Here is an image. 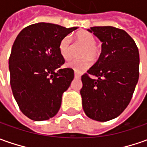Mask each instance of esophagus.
Wrapping results in <instances>:
<instances>
[{"label":"esophagus","mask_w":147,"mask_h":147,"mask_svg":"<svg viewBox=\"0 0 147 147\" xmlns=\"http://www.w3.org/2000/svg\"><path fill=\"white\" fill-rule=\"evenodd\" d=\"M75 78H77V79H80V75L76 72V71H75Z\"/></svg>","instance_id":"esophagus-1"}]
</instances>
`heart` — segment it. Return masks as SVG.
Segmentation results:
<instances>
[{"mask_svg":"<svg viewBox=\"0 0 147 147\" xmlns=\"http://www.w3.org/2000/svg\"><path fill=\"white\" fill-rule=\"evenodd\" d=\"M75 40L79 44L83 46L80 55L83 57L80 59H74L67 63V67L76 71L81 72L86 70L91 65V60H96L100 54V48L95 43V36L91 32L80 30L75 34ZM59 51L65 60H69L71 58V38L66 36L61 40L59 43Z\"/></svg>","mask_w":147,"mask_h":147,"instance_id":"obj_1","label":"heart"}]
</instances>
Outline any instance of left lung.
<instances>
[{"label":"left lung","instance_id":"obj_1","mask_svg":"<svg viewBox=\"0 0 147 147\" xmlns=\"http://www.w3.org/2000/svg\"><path fill=\"white\" fill-rule=\"evenodd\" d=\"M88 31L102 45L98 60L81 76L82 105L89 118L107 121L118 117L130 102L139 77V52L123 30L94 26Z\"/></svg>","mask_w":147,"mask_h":147}]
</instances>
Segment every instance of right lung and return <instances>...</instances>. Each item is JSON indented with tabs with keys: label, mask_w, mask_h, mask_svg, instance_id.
Instances as JSON below:
<instances>
[{
	"label": "right lung",
	"mask_w": 147,
	"mask_h": 147,
	"mask_svg": "<svg viewBox=\"0 0 147 147\" xmlns=\"http://www.w3.org/2000/svg\"><path fill=\"white\" fill-rule=\"evenodd\" d=\"M77 27L51 23L33 24L18 34L9 59L12 92L20 110L30 119L45 121L59 112L62 96L74 79L59 43Z\"/></svg>",
	"instance_id": "add662e5"
}]
</instances>
